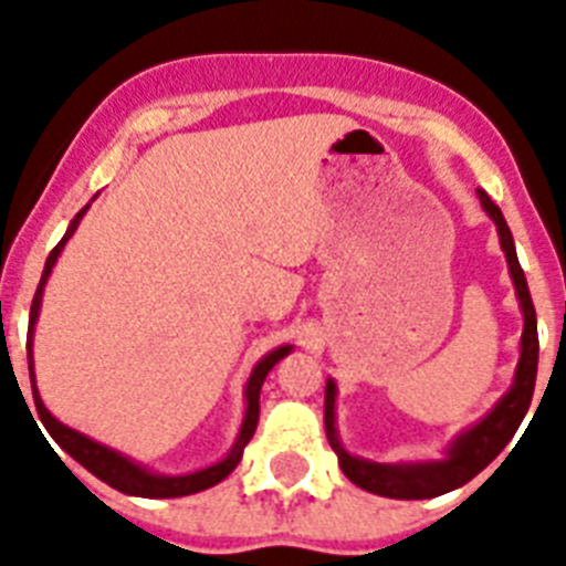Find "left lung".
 Instances as JSON below:
<instances>
[{
  "label": "left lung",
  "instance_id": "1",
  "mask_svg": "<svg viewBox=\"0 0 566 566\" xmlns=\"http://www.w3.org/2000/svg\"><path fill=\"white\" fill-rule=\"evenodd\" d=\"M481 207L486 216L495 221L497 235H501V250L506 253V264H510L512 284H515V296L524 311V334H521V356H517L515 377H512L510 391L503 394L495 408L489 411L483 420L469 426L467 431H460L454 437L446 454L440 460H417V463H374V460L356 458L350 454L339 440L336 431V382L327 379L325 386V431L327 443L339 458V467L350 483H356L365 492L382 497H397V501H422V497H437L452 492V489L463 486L481 474L483 469L506 449L512 437H515L517 426L530 411L535 391V374H538V322H535V307L530 287H526V275L517 264L515 241L512 232L503 221V212L497 210V203L489 198L483 189H478Z\"/></svg>",
  "mask_w": 566,
  "mask_h": 566
}]
</instances>
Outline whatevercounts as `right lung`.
<instances>
[{
    "mask_svg": "<svg viewBox=\"0 0 566 566\" xmlns=\"http://www.w3.org/2000/svg\"><path fill=\"white\" fill-rule=\"evenodd\" d=\"M88 207H92V203H85L83 210L74 216V221H71L69 230H65L63 241H60L54 250H51L49 261H45V270H42L40 287H36V293H33L31 319H28V374H31L33 406H36V415H40L42 426L49 429V434L54 437L56 446H60L65 454H71V458L77 460L80 467L88 469L94 478H99V481L108 483V486L117 489V492H123V495L184 497V495H195V492H203V489H210V486H216V483L224 481L227 474L239 467L241 454H244V446L250 443V437L255 434V422H259V394H261V386H264V377L273 371V365L279 363V359H284V356L291 354L293 345H282V348L270 350V354H264L259 363H255L253 374H250V379H247V388H244L247 408H244V420H241V429H239V437H235V443H232V449L227 452L224 460H218V463H212V467H207V469H198V472H189V474L151 472V469L140 467V463H135L132 458H126V454L114 452V449L97 443V440H92V437H85V434H80V431L63 426V422L56 420L49 408H45L40 391H36V379H33V325H36V319H40L42 291H45V282H49L51 270H54L56 259H60L63 247L69 244V239L80 227V221H83V216L88 212Z\"/></svg>",
    "mask_w": 566,
    "mask_h": 566,
    "instance_id": "add662e5",
    "label": "right lung"
}]
</instances>
